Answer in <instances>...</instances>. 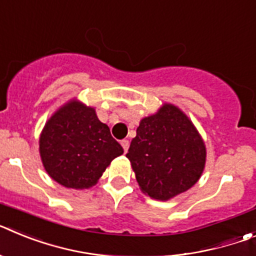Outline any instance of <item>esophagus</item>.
Returning <instances> with one entry per match:
<instances>
[{"label":"esophagus","mask_w":256,"mask_h":256,"mask_svg":"<svg viewBox=\"0 0 256 256\" xmlns=\"http://www.w3.org/2000/svg\"><path fill=\"white\" fill-rule=\"evenodd\" d=\"M120 144L124 148V152H126V150H128V148H130V141H128V140H122Z\"/></svg>","instance_id":"1"}]
</instances>
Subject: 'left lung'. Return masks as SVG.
Here are the masks:
<instances>
[{
  "label": "left lung",
  "mask_w": 256,
  "mask_h": 256,
  "mask_svg": "<svg viewBox=\"0 0 256 256\" xmlns=\"http://www.w3.org/2000/svg\"><path fill=\"white\" fill-rule=\"evenodd\" d=\"M144 194L169 200L198 180L205 165V144L188 118L173 105L142 119L126 152Z\"/></svg>",
  "instance_id": "left-lung-1"
}]
</instances>
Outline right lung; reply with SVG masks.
Instances as JSON below:
<instances>
[{
	"mask_svg": "<svg viewBox=\"0 0 256 256\" xmlns=\"http://www.w3.org/2000/svg\"><path fill=\"white\" fill-rule=\"evenodd\" d=\"M40 152L47 173L68 188L82 190L100 180L123 148L101 123L94 108L73 101L52 115L40 134Z\"/></svg>",
	"mask_w": 256,
	"mask_h": 256,
	"instance_id": "1",
	"label": "right lung"
}]
</instances>
